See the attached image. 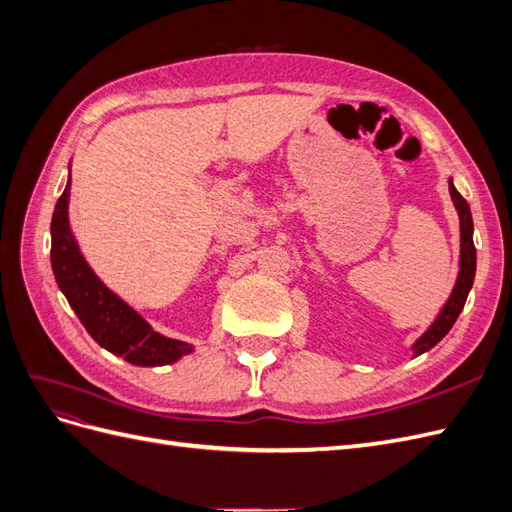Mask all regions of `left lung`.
<instances>
[{
  "mask_svg": "<svg viewBox=\"0 0 512 512\" xmlns=\"http://www.w3.org/2000/svg\"><path fill=\"white\" fill-rule=\"evenodd\" d=\"M448 192H451L453 205H455L457 215H459V228H461L459 273H457V282H455V288L451 292V297H448V301L440 309V314L436 316V320H433L431 327L414 342V346H412L414 356L431 350L448 331H451L455 320L461 314L463 305H466V299H468L470 288L474 284V275H476V247H474V239H472V235H474V222H472L470 205L466 203V198H463L457 192V188L453 185V179H448Z\"/></svg>",
  "mask_w": 512,
  "mask_h": 512,
  "instance_id": "left-lung-1",
  "label": "left lung"
}]
</instances>
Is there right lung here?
Masks as SVG:
<instances>
[{"label": "right lung", "instance_id": "right-lung-1", "mask_svg": "<svg viewBox=\"0 0 512 512\" xmlns=\"http://www.w3.org/2000/svg\"><path fill=\"white\" fill-rule=\"evenodd\" d=\"M70 179L59 196L51 220V265L59 290L66 294L74 314L96 342L132 365L156 367L179 361L194 348L179 339H170L151 329V324L106 288L91 271L76 243L70 220Z\"/></svg>", "mask_w": 512, "mask_h": 512}]
</instances>
